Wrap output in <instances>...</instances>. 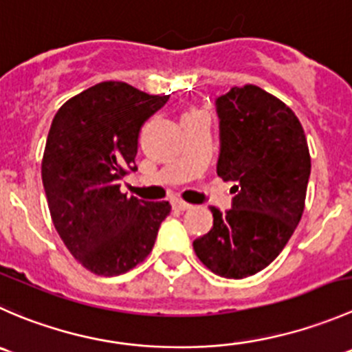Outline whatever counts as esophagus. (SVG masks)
Segmentation results:
<instances>
[{
  "mask_svg": "<svg viewBox=\"0 0 352 352\" xmlns=\"http://www.w3.org/2000/svg\"><path fill=\"white\" fill-rule=\"evenodd\" d=\"M171 205H173V208H176V210H188V208H191L190 204L179 200V198H175V200L171 201Z\"/></svg>",
  "mask_w": 352,
  "mask_h": 352,
  "instance_id": "obj_1",
  "label": "esophagus"
}]
</instances>
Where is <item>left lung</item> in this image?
<instances>
[{"mask_svg":"<svg viewBox=\"0 0 352 352\" xmlns=\"http://www.w3.org/2000/svg\"><path fill=\"white\" fill-rule=\"evenodd\" d=\"M217 175L232 181L229 210L210 207L214 226L193 241L207 269L245 279L277 258L305 210L311 159L305 131L283 100L256 85L215 99Z\"/></svg>","mask_w":352,"mask_h":352,"instance_id":"1","label":"left lung"}]
</instances>
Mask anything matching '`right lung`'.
Returning <instances> with one entry per match:
<instances>
[{"label": "right lung", "instance_id": "right-lung-1", "mask_svg": "<svg viewBox=\"0 0 352 352\" xmlns=\"http://www.w3.org/2000/svg\"><path fill=\"white\" fill-rule=\"evenodd\" d=\"M123 82H102L66 100L54 116L43 157V184L59 238L90 272L113 277L154 248L169 201L121 193L137 171L140 128L168 102Z\"/></svg>", "mask_w": 352, "mask_h": 352}]
</instances>
